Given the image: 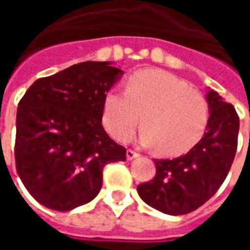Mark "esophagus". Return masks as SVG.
Returning a JSON list of instances; mask_svg holds the SVG:
<instances>
[{"label":"esophagus","mask_w":250,"mask_h":250,"mask_svg":"<svg viewBox=\"0 0 250 250\" xmlns=\"http://www.w3.org/2000/svg\"><path fill=\"white\" fill-rule=\"evenodd\" d=\"M125 157H127L128 161H132V159H135V158L139 157V154H138L136 151H134V150H127V152H125Z\"/></svg>","instance_id":"1"}]
</instances>
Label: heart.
I'll use <instances>...</instances> for the list:
<instances>
[{"instance_id":"obj_1","label":"heart","mask_w":250,"mask_h":250,"mask_svg":"<svg viewBox=\"0 0 250 250\" xmlns=\"http://www.w3.org/2000/svg\"><path fill=\"white\" fill-rule=\"evenodd\" d=\"M141 116L142 145L158 146L165 155H178L202 138L209 104L182 79L161 69H146L128 77L125 92L108 91L103 104L104 127L122 143L134 136Z\"/></svg>"}]
</instances>
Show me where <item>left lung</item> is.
I'll use <instances>...</instances> for the list:
<instances>
[{
  "label": "left lung",
  "mask_w": 250,
  "mask_h": 250,
  "mask_svg": "<svg viewBox=\"0 0 250 250\" xmlns=\"http://www.w3.org/2000/svg\"><path fill=\"white\" fill-rule=\"evenodd\" d=\"M209 122L195 146L174 159H155V177L138 186L148 206L165 214L182 215L209 201L230 170L238 139L240 119L230 103L209 89Z\"/></svg>",
  "instance_id": "8db88e82"
}]
</instances>
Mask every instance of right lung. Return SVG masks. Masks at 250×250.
Returning <instances> with one entry per match:
<instances>
[{
  "mask_svg": "<svg viewBox=\"0 0 250 250\" xmlns=\"http://www.w3.org/2000/svg\"><path fill=\"white\" fill-rule=\"evenodd\" d=\"M122 75L109 62H79L36 80L20 100L16 168L42 206L68 211L91 202L104 166L125 161L102 125L105 93Z\"/></svg>",
  "mask_w": 250,
  "mask_h": 250,
  "instance_id": "obj_1",
  "label": "right lung"
}]
</instances>
